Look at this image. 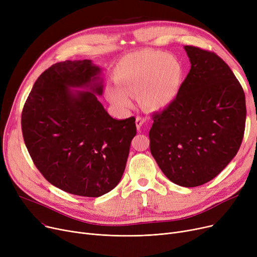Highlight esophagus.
<instances>
[{"label": "esophagus", "instance_id": "obj_1", "mask_svg": "<svg viewBox=\"0 0 257 257\" xmlns=\"http://www.w3.org/2000/svg\"><path fill=\"white\" fill-rule=\"evenodd\" d=\"M145 121H146V119H145L144 117L137 116V118H136V124H137V128H138L139 131H141V128H142V126L145 124Z\"/></svg>", "mask_w": 257, "mask_h": 257}]
</instances>
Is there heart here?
<instances>
[{
    "mask_svg": "<svg viewBox=\"0 0 257 257\" xmlns=\"http://www.w3.org/2000/svg\"><path fill=\"white\" fill-rule=\"evenodd\" d=\"M182 79L177 59L160 51H142L124 57L113 71L115 86L106 87V97L119 110L132 106L131 96L139 94L143 106L163 110L176 99Z\"/></svg>",
    "mask_w": 257,
    "mask_h": 257,
    "instance_id": "obj_1",
    "label": "heart"
}]
</instances>
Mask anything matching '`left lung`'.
I'll use <instances>...</instances> for the list:
<instances>
[{"instance_id":"obj_1","label":"left lung","mask_w":257,"mask_h":257,"mask_svg":"<svg viewBox=\"0 0 257 257\" xmlns=\"http://www.w3.org/2000/svg\"><path fill=\"white\" fill-rule=\"evenodd\" d=\"M184 50L191 70L175 101L152 115L151 154L175 184L195 187L213 179L236 155L246 124L245 93L213 52Z\"/></svg>"}]
</instances>
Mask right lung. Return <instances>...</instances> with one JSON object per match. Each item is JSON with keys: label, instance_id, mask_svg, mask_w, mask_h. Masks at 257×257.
<instances>
[{"label": "right lung", "instance_id": "obj_1", "mask_svg": "<svg viewBox=\"0 0 257 257\" xmlns=\"http://www.w3.org/2000/svg\"><path fill=\"white\" fill-rule=\"evenodd\" d=\"M101 73L87 59L53 64L35 81L22 112L24 141L38 171L82 197H100L118 184L137 136L136 117L113 118L98 100Z\"/></svg>", "mask_w": 257, "mask_h": 257}]
</instances>
